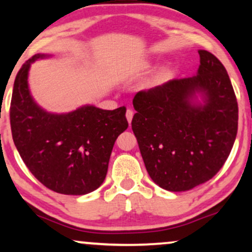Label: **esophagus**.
Here are the masks:
<instances>
[{"label": "esophagus", "mask_w": 252, "mask_h": 252, "mask_svg": "<svg viewBox=\"0 0 252 252\" xmlns=\"http://www.w3.org/2000/svg\"><path fill=\"white\" fill-rule=\"evenodd\" d=\"M126 120H128V122L131 123V120H132V117H133V111L130 109V108H128V109H126Z\"/></svg>", "instance_id": "1"}]
</instances>
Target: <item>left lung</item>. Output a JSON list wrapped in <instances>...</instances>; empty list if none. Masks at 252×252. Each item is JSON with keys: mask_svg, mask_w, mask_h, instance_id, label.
<instances>
[{"mask_svg": "<svg viewBox=\"0 0 252 252\" xmlns=\"http://www.w3.org/2000/svg\"><path fill=\"white\" fill-rule=\"evenodd\" d=\"M199 56L196 75L141 91L132 101L131 128L146 171L171 192L212 179L237 135V100L228 73L208 51L199 50Z\"/></svg>", "mask_w": 252, "mask_h": 252, "instance_id": "obj_1", "label": "left lung"}]
</instances>
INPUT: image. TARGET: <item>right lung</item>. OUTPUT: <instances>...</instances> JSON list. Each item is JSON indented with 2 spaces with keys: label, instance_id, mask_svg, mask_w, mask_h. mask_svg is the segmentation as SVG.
Here are the masks:
<instances>
[{
  "label": "right lung",
  "instance_id": "1",
  "mask_svg": "<svg viewBox=\"0 0 252 252\" xmlns=\"http://www.w3.org/2000/svg\"><path fill=\"white\" fill-rule=\"evenodd\" d=\"M50 57L33 56L16 75L10 104L12 139L24 164L47 189L84 195L101 186L107 176L116 138L128 128L126 107L103 110L84 106L66 114L44 110L31 96V63Z\"/></svg>",
  "mask_w": 252,
  "mask_h": 252
}]
</instances>
